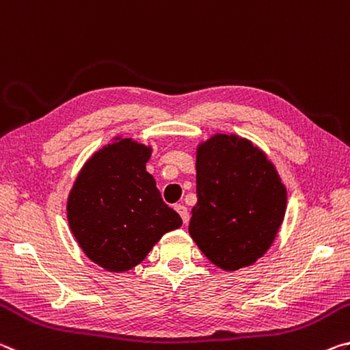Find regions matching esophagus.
<instances>
[{"label": "esophagus", "mask_w": 350, "mask_h": 350, "mask_svg": "<svg viewBox=\"0 0 350 350\" xmlns=\"http://www.w3.org/2000/svg\"><path fill=\"white\" fill-rule=\"evenodd\" d=\"M175 211L180 214L183 223H185V225H186V223L189 221V213H187L186 206H185V204H176V206H175Z\"/></svg>", "instance_id": "obj_1"}]
</instances>
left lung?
I'll use <instances>...</instances> for the list:
<instances>
[{"instance_id": "1", "label": "left lung", "mask_w": 350, "mask_h": 350, "mask_svg": "<svg viewBox=\"0 0 350 350\" xmlns=\"http://www.w3.org/2000/svg\"><path fill=\"white\" fill-rule=\"evenodd\" d=\"M196 169L193 242L225 271L253 265L276 239L287 208L276 167L251 141L217 133L198 146Z\"/></svg>"}]
</instances>
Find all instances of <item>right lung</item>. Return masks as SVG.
<instances>
[{
    "label": "right lung",
    "mask_w": 350,
    "mask_h": 350,
    "mask_svg": "<svg viewBox=\"0 0 350 350\" xmlns=\"http://www.w3.org/2000/svg\"><path fill=\"white\" fill-rule=\"evenodd\" d=\"M150 154V147L116 137L85 163L68 197L72 236L107 271L136 267L165 232L183 225L146 170Z\"/></svg>",
    "instance_id": "add662e5"
}]
</instances>
